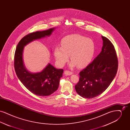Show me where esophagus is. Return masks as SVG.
<instances>
[{"label":"esophagus","mask_w":130,"mask_h":130,"mask_svg":"<svg viewBox=\"0 0 130 130\" xmlns=\"http://www.w3.org/2000/svg\"><path fill=\"white\" fill-rule=\"evenodd\" d=\"M64 74L66 75H72L73 74V73L72 72H70L69 71H65L64 72Z\"/></svg>","instance_id":"esophagus-1"}]
</instances>
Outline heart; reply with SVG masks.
Instances as JSON below:
<instances>
[{
  "label": "heart",
  "instance_id": "heart-1",
  "mask_svg": "<svg viewBox=\"0 0 130 130\" xmlns=\"http://www.w3.org/2000/svg\"><path fill=\"white\" fill-rule=\"evenodd\" d=\"M95 45L93 40L78 34L69 35L61 40V47L56 46L54 56L56 62L60 67L64 66L69 59L71 68L76 66L83 67L87 65L93 58Z\"/></svg>",
  "mask_w": 130,
  "mask_h": 130
}]
</instances>
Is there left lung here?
Segmentation results:
<instances>
[{
    "label": "left lung",
    "mask_w": 130,
    "mask_h": 130,
    "mask_svg": "<svg viewBox=\"0 0 130 130\" xmlns=\"http://www.w3.org/2000/svg\"><path fill=\"white\" fill-rule=\"evenodd\" d=\"M103 40L102 50L86 68L79 73V81L75 86V91L81 96L92 99L104 92L115 78L118 71L116 51L107 37Z\"/></svg>",
    "instance_id": "left-lung-1"
}]
</instances>
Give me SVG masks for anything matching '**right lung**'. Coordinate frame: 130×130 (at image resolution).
Instances as JSON below:
<instances>
[{
  "label": "right lung",
  "mask_w": 130,
  "mask_h": 130,
  "mask_svg": "<svg viewBox=\"0 0 130 130\" xmlns=\"http://www.w3.org/2000/svg\"><path fill=\"white\" fill-rule=\"evenodd\" d=\"M55 29L53 28L27 35L21 39L15 50L14 66L16 74L25 87L38 96L50 95L57 90L60 78L62 77L63 70L56 69L48 63L41 72L31 73L24 65L23 50L25 46L31 42L50 36Z\"/></svg>",
  "instance_id": "add662e5"
}]
</instances>
